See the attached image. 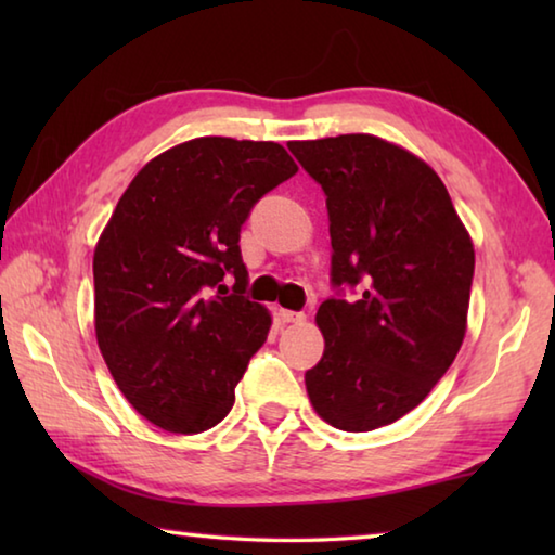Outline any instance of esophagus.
<instances>
[{"label":"esophagus","mask_w":555,"mask_h":555,"mask_svg":"<svg viewBox=\"0 0 555 555\" xmlns=\"http://www.w3.org/2000/svg\"><path fill=\"white\" fill-rule=\"evenodd\" d=\"M279 315L284 323H304L306 321V313H298V311H279Z\"/></svg>","instance_id":"esophagus-1"}]
</instances>
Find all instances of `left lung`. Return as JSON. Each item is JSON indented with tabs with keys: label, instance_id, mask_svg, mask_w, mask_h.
<instances>
[{
	"label": "left lung",
	"instance_id": "1",
	"mask_svg": "<svg viewBox=\"0 0 555 555\" xmlns=\"http://www.w3.org/2000/svg\"><path fill=\"white\" fill-rule=\"evenodd\" d=\"M323 185L333 284L315 313L325 350L306 391L325 424L374 430L406 416L443 377L467 331L475 247L424 158L374 134L291 142Z\"/></svg>",
	"mask_w": 555,
	"mask_h": 555
}]
</instances>
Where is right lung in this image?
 <instances>
[{
	"mask_svg": "<svg viewBox=\"0 0 555 555\" xmlns=\"http://www.w3.org/2000/svg\"><path fill=\"white\" fill-rule=\"evenodd\" d=\"M296 171L276 142L198 137L154 156L121 193L92 257L95 335L119 391L154 426L201 434L230 413L271 327L244 296L240 228Z\"/></svg>",
	"mask_w": 555,
	"mask_h": 555,
	"instance_id": "1",
	"label": "right lung"
}]
</instances>
